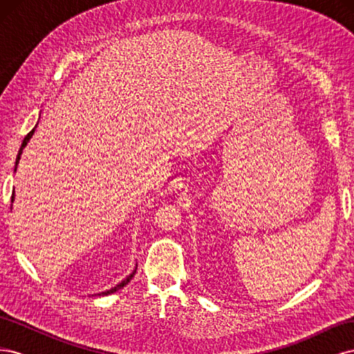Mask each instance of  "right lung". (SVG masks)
Returning <instances> with one entry per match:
<instances>
[{"instance_id": "1", "label": "right lung", "mask_w": 354, "mask_h": 354, "mask_svg": "<svg viewBox=\"0 0 354 354\" xmlns=\"http://www.w3.org/2000/svg\"><path fill=\"white\" fill-rule=\"evenodd\" d=\"M35 128H37V125L32 128V130L26 134V137L24 138V142H22V146H20V149H19V153H17V158H16V165H15V171H16V168H17V164H19V159H20V155H22V152H24V149H25V146L28 145V142H29V138L32 137V134L35 133ZM15 201V192H13V195H12V202ZM137 269V267H136ZM134 273H136V270L130 274V276H127V279H124L121 283H118L116 286H113L112 289H109V291H104V292H100V294H97V295H109V294H113V292H116V291H120L121 288H124L128 282H130L131 279H133V276H134Z\"/></svg>"}]
</instances>
